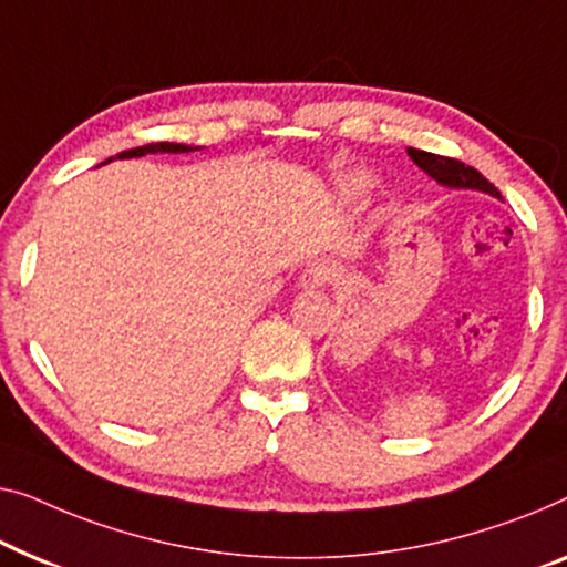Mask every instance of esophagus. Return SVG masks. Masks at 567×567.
<instances>
[{"instance_id": "1", "label": "esophagus", "mask_w": 567, "mask_h": 567, "mask_svg": "<svg viewBox=\"0 0 567 567\" xmlns=\"http://www.w3.org/2000/svg\"><path fill=\"white\" fill-rule=\"evenodd\" d=\"M332 278H334V266H330V264H311L299 276V286H301V289H319V286L330 284Z\"/></svg>"}]
</instances>
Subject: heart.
<instances>
[{
  "label": "heart",
  "instance_id": "heart-1",
  "mask_svg": "<svg viewBox=\"0 0 567 567\" xmlns=\"http://www.w3.org/2000/svg\"><path fill=\"white\" fill-rule=\"evenodd\" d=\"M371 184H373V178H371V174H368V171H363V168L348 171V174H342V176L338 178V186H340V192H342L344 196H360V194H365L368 188H371Z\"/></svg>",
  "mask_w": 567,
  "mask_h": 567
}]
</instances>
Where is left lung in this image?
I'll return each mask as SVG.
<instances>
[{
    "instance_id": "left-lung-1",
    "label": "left lung",
    "mask_w": 567,
    "mask_h": 567,
    "mask_svg": "<svg viewBox=\"0 0 567 567\" xmlns=\"http://www.w3.org/2000/svg\"><path fill=\"white\" fill-rule=\"evenodd\" d=\"M409 158H412L416 166H420L426 176L434 178L440 186L447 188H457V192H483L494 199H502V192L483 178L473 166H465L463 161L455 158H445V155H434L426 151H416V147H406Z\"/></svg>"
}]
</instances>
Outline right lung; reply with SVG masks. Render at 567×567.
<instances>
[{"instance_id": "right-lung-1", "label": "right lung", "mask_w": 567, "mask_h": 567, "mask_svg": "<svg viewBox=\"0 0 567 567\" xmlns=\"http://www.w3.org/2000/svg\"><path fill=\"white\" fill-rule=\"evenodd\" d=\"M192 151H199V147L194 145H184V143H151V145H141V147H130V151H122L117 158L125 161V158H141V155L147 153H192ZM112 158H106L104 163H110ZM102 163V166H104Z\"/></svg>"}]
</instances>
